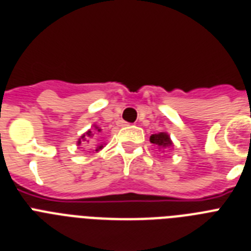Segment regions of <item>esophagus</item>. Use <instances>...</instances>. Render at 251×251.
<instances>
[{
  "mask_svg": "<svg viewBox=\"0 0 251 251\" xmlns=\"http://www.w3.org/2000/svg\"><path fill=\"white\" fill-rule=\"evenodd\" d=\"M121 124H122V126H127V125H129V124H127V122H125V121H122Z\"/></svg>",
  "mask_w": 251,
  "mask_h": 251,
  "instance_id": "obj_1",
  "label": "esophagus"
}]
</instances>
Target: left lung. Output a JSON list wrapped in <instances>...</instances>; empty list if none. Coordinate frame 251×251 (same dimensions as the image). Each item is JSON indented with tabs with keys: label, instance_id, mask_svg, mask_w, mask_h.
<instances>
[{
	"label": "left lung",
	"instance_id": "obj_1",
	"mask_svg": "<svg viewBox=\"0 0 251 251\" xmlns=\"http://www.w3.org/2000/svg\"><path fill=\"white\" fill-rule=\"evenodd\" d=\"M149 140H151V144H155L158 145V147H163V148H165V147H171L172 145V142L170 140V138H168V135L166 132L153 134Z\"/></svg>",
	"mask_w": 251,
	"mask_h": 251
}]
</instances>
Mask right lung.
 Masks as SVG:
<instances>
[{
    "mask_svg": "<svg viewBox=\"0 0 251 251\" xmlns=\"http://www.w3.org/2000/svg\"><path fill=\"white\" fill-rule=\"evenodd\" d=\"M96 129H97V131H100V129H98V127H96ZM90 136H92V131H90V130H89V131L85 132V134H84V135L81 136V139H83V142H85L86 139L90 138ZM79 144H81V140H79ZM100 148H102V145H100V147L98 149H100Z\"/></svg>",
    "mask_w": 251,
    "mask_h": 251,
    "instance_id": "1",
    "label": "right lung"
}]
</instances>
